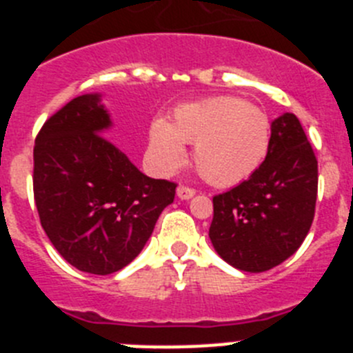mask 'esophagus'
Returning a JSON list of instances; mask_svg holds the SVG:
<instances>
[{
  "mask_svg": "<svg viewBox=\"0 0 353 353\" xmlns=\"http://www.w3.org/2000/svg\"><path fill=\"white\" fill-rule=\"evenodd\" d=\"M194 194H196V191L194 189H191V187L180 185L179 189H176V196H179L180 199H191Z\"/></svg>",
  "mask_w": 353,
  "mask_h": 353,
  "instance_id": "1",
  "label": "esophagus"
}]
</instances>
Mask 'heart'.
<instances>
[{
    "label": "heart",
    "mask_w": 353,
    "mask_h": 353,
    "mask_svg": "<svg viewBox=\"0 0 353 353\" xmlns=\"http://www.w3.org/2000/svg\"><path fill=\"white\" fill-rule=\"evenodd\" d=\"M150 155L164 173L185 162V146L194 145L199 174L215 187L244 182L269 152L270 121L256 105L236 97H212L174 109L173 121L155 118L148 130Z\"/></svg>",
    "instance_id": "1"
}]
</instances>
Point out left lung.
Listing matches in <instances>:
<instances>
[{"instance_id": "8db88e82", "label": "left lung", "mask_w": 353, "mask_h": 353, "mask_svg": "<svg viewBox=\"0 0 353 353\" xmlns=\"http://www.w3.org/2000/svg\"><path fill=\"white\" fill-rule=\"evenodd\" d=\"M318 162L293 113L270 125L267 157L254 173L214 196L208 236L221 258L244 272H265L301 248L314 217Z\"/></svg>"}]
</instances>
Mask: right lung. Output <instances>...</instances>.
I'll return each mask as SVG.
<instances>
[{
	"mask_svg": "<svg viewBox=\"0 0 353 353\" xmlns=\"http://www.w3.org/2000/svg\"><path fill=\"white\" fill-rule=\"evenodd\" d=\"M101 93L72 99L40 129L33 192L43 232L77 270L108 276L138 256L176 183L143 174L102 134Z\"/></svg>",
	"mask_w": 353,
	"mask_h": 353,
	"instance_id": "obj_1",
	"label": "right lung"
}]
</instances>
